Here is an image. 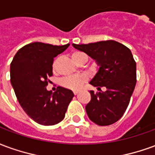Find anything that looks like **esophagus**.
<instances>
[{
    "label": "esophagus",
    "mask_w": 155,
    "mask_h": 155,
    "mask_svg": "<svg viewBox=\"0 0 155 155\" xmlns=\"http://www.w3.org/2000/svg\"><path fill=\"white\" fill-rule=\"evenodd\" d=\"M78 93H79V91H74V95H76V94H77Z\"/></svg>",
    "instance_id": "34e87169"
}]
</instances>
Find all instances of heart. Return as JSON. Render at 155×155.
Listing matches in <instances>:
<instances>
[{"label":"heart","instance_id":"obj_1","mask_svg":"<svg viewBox=\"0 0 155 155\" xmlns=\"http://www.w3.org/2000/svg\"><path fill=\"white\" fill-rule=\"evenodd\" d=\"M73 61L76 64H80L81 63H86L88 61V57L86 54L81 51H74L71 54ZM53 70H55L56 67V61L53 63ZM87 82V77L84 75H71L61 78L60 80V84L62 87L71 90V91H77L80 88Z\"/></svg>","mask_w":155,"mask_h":155}]
</instances>
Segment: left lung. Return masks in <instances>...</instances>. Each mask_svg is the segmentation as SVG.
<instances>
[{
  "instance_id": "left-lung-1",
  "label": "left lung",
  "mask_w": 155,
  "mask_h": 155,
  "mask_svg": "<svg viewBox=\"0 0 155 155\" xmlns=\"http://www.w3.org/2000/svg\"><path fill=\"white\" fill-rule=\"evenodd\" d=\"M94 59L101 66L90 84L106 91H90L85 110L90 120L101 126L110 125L123 116L136 84V62L128 47L115 41L73 44Z\"/></svg>"
}]
</instances>
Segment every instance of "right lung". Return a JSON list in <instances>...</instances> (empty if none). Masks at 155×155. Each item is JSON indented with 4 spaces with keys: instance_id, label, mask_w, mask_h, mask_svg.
<instances>
[{
    "instance_id": "add662e5",
    "label": "right lung",
    "mask_w": 155,
    "mask_h": 155,
    "mask_svg": "<svg viewBox=\"0 0 155 155\" xmlns=\"http://www.w3.org/2000/svg\"><path fill=\"white\" fill-rule=\"evenodd\" d=\"M70 44L53 45L34 42L21 48L11 63V83L22 109L29 117L42 125L60 123L74 97L63 87L48 91L49 78L53 75L54 58Z\"/></svg>"
}]
</instances>
